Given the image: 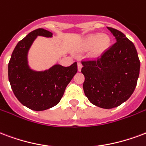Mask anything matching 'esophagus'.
<instances>
[{"mask_svg":"<svg viewBox=\"0 0 146 146\" xmlns=\"http://www.w3.org/2000/svg\"><path fill=\"white\" fill-rule=\"evenodd\" d=\"M82 63H80V62H78V72H81V70H82Z\"/></svg>","mask_w":146,"mask_h":146,"instance_id":"esophagus-1","label":"esophagus"}]
</instances>
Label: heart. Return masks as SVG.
Returning <instances> with one entry per match:
<instances>
[{"mask_svg": "<svg viewBox=\"0 0 146 146\" xmlns=\"http://www.w3.org/2000/svg\"><path fill=\"white\" fill-rule=\"evenodd\" d=\"M111 38L101 33L91 34L83 38L81 44V51H88L92 48V56L98 58L105 53L110 47Z\"/></svg>", "mask_w": 146, "mask_h": 146, "instance_id": "1", "label": "heart"}]
</instances>
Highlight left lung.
<instances>
[{
    "label": "left lung",
    "mask_w": 146,
    "mask_h": 146,
    "mask_svg": "<svg viewBox=\"0 0 146 146\" xmlns=\"http://www.w3.org/2000/svg\"><path fill=\"white\" fill-rule=\"evenodd\" d=\"M116 42L97 61L82 62L83 89L92 104L99 108L118 107L136 87L140 61L134 44L123 33L107 27Z\"/></svg>",
    "instance_id": "1"
}]
</instances>
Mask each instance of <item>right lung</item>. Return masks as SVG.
Here are the masks:
<instances>
[{"label": "right lung", "mask_w": 146, "mask_h": 146, "mask_svg": "<svg viewBox=\"0 0 146 146\" xmlns=\"http://www.w3.org/2000/svg\"><path fill=\"white\" fill-rule=\"evenodd\" d=\"M52 33L38 28L20 40L8 64V79L12 91L23 106L44 111L58 105L64 90L78 72L77 63L68 67L54 64L44 71L33 70L28 64V51L38 36L52 38Z\"/></svg>", "instance_id": "right-lung-1"}]
</instances>
